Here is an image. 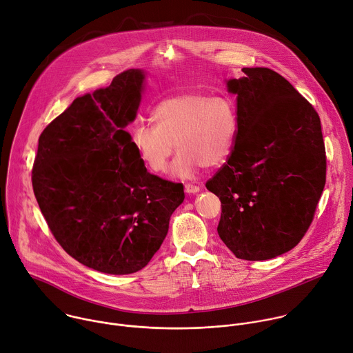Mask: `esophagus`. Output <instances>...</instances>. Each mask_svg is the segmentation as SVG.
I'll use <instances>...</instances> for the list:
<instances>
[{"instance_id":"1","label":"esophagus","mask_w":353,"mask_h":353,"mask_svg":"<svg viewBox=\"0 0 353 353\" xmlns=\"http://www.w3.org/2000/svg\"><path fill=\"white\" fill-rule=\"evenodd\" d=\"M184 188H185L187 194H196V192H199V187L194 185V184H185Z\"/></svg>"}]
</instances>
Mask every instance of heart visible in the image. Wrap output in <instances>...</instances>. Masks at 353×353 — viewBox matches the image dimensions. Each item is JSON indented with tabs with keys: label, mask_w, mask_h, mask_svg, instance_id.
Returning a JSON list of instances; mask_svg holds the SVG:
<instances>
[{
	"label": "heart",
	"mask_w": 353,
	"mask_h": 353,
	"mask_svg": "<svg viewBox=\"0 0 353 353\" xmlns=\"http://www.w3.org/2000/svg\"><path fill=\"white\" fill-rule=\"evenodd\" d=\"M155 126L139 122L132 144L152 173L165 172L176 150L172 176L188 179L202 166L217 168L231 155L239 137V112L224 95L184 92L162 99L152 110Z\"/></svg>",
	"instance_id": "b5f03b06"
}]
</instances>
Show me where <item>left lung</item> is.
I'll return each mask as SVG.
<instances>
[{
  "mask_svg": "<svg viewBox=\"0 0 353 353\" xmlns=\"http://www.w3.org/2000/svg\"><path fill=\"white\" fill-rule=\"evenodd\" d=\"M225 81L237 95L239 137L206 181L221 202L217 232L239 259L266 261L307 231L325 184V148L314 108L277 72L243 68Z\"/></svg>",
  "mask_w": 353,
  "mask_h": 353,
  "instance_id": "obj_1",
  "label": "left lung"
}]
</instances>
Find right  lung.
<instances>
[{
  "label": "right lung",
  "instance_id": "add662e5",
  "mask_svg": "<svg viewBox=\"0 0 353 353\" xmlns=\"http://www.w3.org/2000/svg\"><path fill=\"white\" fill-rule=\"evenodd\" d=\"M145 73L129 69L77 97L44 129L33 191L59 245L108 274H130L161 248L184 201L180 183L147 172L125 128L136 119Z\"/></svg>",
  "mask_w": 353,
  "mask_h": 353
}]
</instances>
